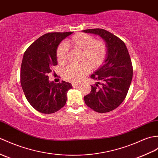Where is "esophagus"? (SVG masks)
<instances>
[{"label": "esophagus", "instance_id": "34e87169", "mask_svg": "<svg viewBox=\"0 0 158 158\" xmlns=\"http://www.w3.org/2000/svg\"><path fill=\"white\" fill-rule=\"evenodd\" d=\"M79 85H80V84H79V83H72V86H73V87H74V88L78 87Z\"/></svg>", "mask_w": 158, "mask_h": 158}]
</instances>
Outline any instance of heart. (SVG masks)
Segmentation results:
<instances>
[{"mask_svg": "<svg viewBox=\"0 0 158 158\" xmlns=\"http://www.w3.org/2000/svg\"><path fill=\"white\" fill-rule=\"evenodd\" d=\"M67 45L81 51V60L84 61L81 64H71L64 69L63 76L65 79L73 83L79 82L90 71V67L96 69L104 62L107 48L102 40H95L92 35L78 33L69 39ZM68 48L64 44H61L58 47L56 57L60 64H63L67 60Z\"/></svg>", "mask_w": 158, "mask_h": 158, "instance_id": "b5f03b06", "label": "heart"}]
</instances>
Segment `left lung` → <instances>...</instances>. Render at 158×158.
I'll return each instance as SVG.
<instances>
[{
	"label": "left lung",
	"mask_w": 158,
	"mask_h": 158,
	"mask_svg": "<svg viewBox=\"0 0 158 158\" xmlns=\"http://www.w3.org/2000/svg\"><path fill=\"white\" fill-rule=\"evenodd\" d=\"M83 31L100 35L107 48L106 59L91 75V79L102 83L98 81L91 85V92L84 96V101L94 111L110 112L122 104L131 85L133 65L129 53L123 40L105 29H88Z\"/></svg>",
	"instance_id": "left-lung-1"
}]
</instances>
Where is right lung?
Wrapping results in <instances>:
<instances>
[{"mask_svg": "<svg viewBox=\"0 0 158 158\" xmlns=\"http://www.w3.org/2000/svg\"><path fill=\"white\" fill-rule=\"evenodd\" d=\"M71 32L48 33L32 43L25 51L21 67V85L25 98L33 108L44 114L57 112L65 105L70 83L49 81L51 67L58 64L59 44Z\"/></svg>", "mask_w": 158, "mask_h": 158, "instance_id": "1", "label": "right lung"}]
</instances>
